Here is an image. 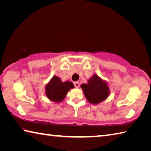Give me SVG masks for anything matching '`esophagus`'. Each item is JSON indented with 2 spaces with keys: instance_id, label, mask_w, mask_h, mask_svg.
<instances>
[{
  "instance_id": "1",
  "label": "esophagus",
  "mask_w": 151,
  "mask_h": 151,
  "mask_svg": "<svg viewBox=\"0 0 151 151\" xmlns=\"http://www.w3.org/2000/svg\"><path fill=\"white\" fill-rule=\"evenodd\" d=\"M74 85H75L76 88H78L79 86H80V83H79V82H75L74 83Z\"/></svg>"
}]
</instances>
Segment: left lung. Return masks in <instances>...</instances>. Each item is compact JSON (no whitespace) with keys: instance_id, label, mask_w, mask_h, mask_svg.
Wrapping results in <instances>:
<instances>
[{"instance_id":"8db88e82","label":"left lung","mask_w":151,"mask_h":151,"mask_svg":"<svg viewBox=\"0 0 151 151\" xmlns=\"http://www.w3.org/2000/svg\"><path fill=\"white\" fill-rule=\"evenodd\" d=\"M81 87L84 94L91 104H97L108 98L110 89L108 83L96 74L91 76L86 84H82Z\"/></svg>"}]
</instances>
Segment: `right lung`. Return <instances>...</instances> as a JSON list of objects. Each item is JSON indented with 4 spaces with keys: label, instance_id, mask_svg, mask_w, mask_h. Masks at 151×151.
I'll use <instances>...</instances> for the list:
<instances>
[{
    "label": "right lung",
    "instance_id": "right-lung-1",
    "mask_svg": "<svg viewBox=\"0 0 151 151\" xmlns=\"http://www.w3.org/2000/svg\"><path fill=\"white\" fill-rule=\"evenodd\" d=\"M75 86L70 81L62 82L57 76H53L45 86V94L50 101L58 103L62 102L70 89Z\"/></svg>",
    "mask_w": 151,
    "mask_h": 151
}]
</instances>
